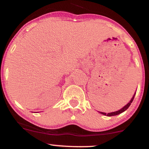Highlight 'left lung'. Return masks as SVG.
I'll return each mask as SVG.
<instances>
[{"label":"left lung","mask_w":149,"mask_h":149,"mask_svg":"<svg viewBox=\"0 0 149 149\" xmlns=\"http://www.w3.org/2000/svg\"><path fill=\"white\" fill-rule=\"evenodd\" d=\"M135 94H136V92H134V95H133V97H132L131 100L130 101V102H128V103H127V104H126L125 106H124V107H123L122 109H120V110H118V111H116L111 112V113H104V112H100V111H98V112H99V113H100L101 114H103V115H104V116H117V115H119L120 113H122L123 112L127 110V109H128V108H129L130 106L131 103H132V102L133 100H134V96H135Z\"/></svg>","instance_id":"obj_1"}]
</instances>
